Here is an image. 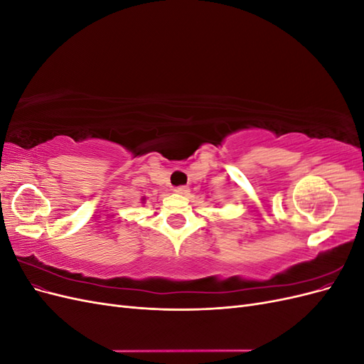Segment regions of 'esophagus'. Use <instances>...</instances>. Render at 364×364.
I'll return each instance as SVG.
<instances>
[{
  "label": "esophagus",
  "instance_id": "34e87169",
  "mask_svg": "<svg viewBox=\"0 0 364 364\" xmlns=\"http://www.w3.org/2000/svg\"><path fill=\"white\" fill-rule=\"evenodd\" d=\"M174 191H176V193H178V194H181V196H186V194H188V193H190V188H188V186H185V185H182V186H176V188H174Z\"/></svg>",
  "mask_w": 364,
  "mask_h": 364
}]
</instances>
